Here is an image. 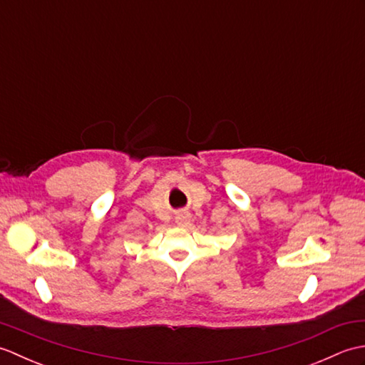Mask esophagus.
<instances>
[{
	"label": "esophagus",
	"instance_id": "obj_1",
	"mask_svg": "<svg viewBox=\"0 0 365 365\" xmlns=\"http://www.w3.org/2000/svg\"><path fill=\"white\" fill-rule=\"evenodd\" d=\"M188 221H190V216H188V215L178 216V218H177V224H178V226H187Z\"/></svg>",
	"mask_w": 365,
	"mask_h": 365
}]
</instances>
